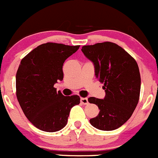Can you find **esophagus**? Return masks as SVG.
<instances>
[{
	"mask_svg": "<svg viewBox=\"0 0 158 158\" xmlns=\"http://www.w3.org/2000/svg\"><path fill=\"white\" fill-rule=\"evenodd\" d=\"M81 102L83 105H88V100L87 98H81Z\"/></svg>",
	"mask_w": 158,
	"mask_h": 158,
	"instance_id": "obj_1",
	"label": "esophagus"
}]
</instances>
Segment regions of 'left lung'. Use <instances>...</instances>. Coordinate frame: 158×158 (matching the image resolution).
<instances>
[{
    "label": "left lung",
    "instance_id": "obj_1",
    "mask_svg": "<svg viewBox=\"0 0 158 158\" xmlns=\"http://www.w3.org/2000/svg\"><path fill=\"white\" fill-rule=\"evenodd\" d=\"M81 51L94 64V74L106 92L103 99L88 98L100 110L90 123L100 130H116L131 117L139 102L141 81L137 64L127 51L110 42L84 46Z\"/></svg>",
    "mask_w": 158,
    "mask_h": 158
}]
</instances>
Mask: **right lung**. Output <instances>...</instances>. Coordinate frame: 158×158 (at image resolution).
Segmentation results:
<instances>
[{"instance_id":"add662e5","label":"right lung","mask_w":158,"mask_h":158,"mask_svg":"<svg viewBox=\"0 0 158 158\" xmlns=\"http://www.w3.org/2000/svg\"><path fill=\"white\" fill-rule=\"evenodd\" d=\"M80 46L47 43L37 46L22 60L16 73V94L24 114L36 128L56 132L67 123L78 95L64 96L54 85L63 81V65Z\"/></svg>"}]
</instances>
